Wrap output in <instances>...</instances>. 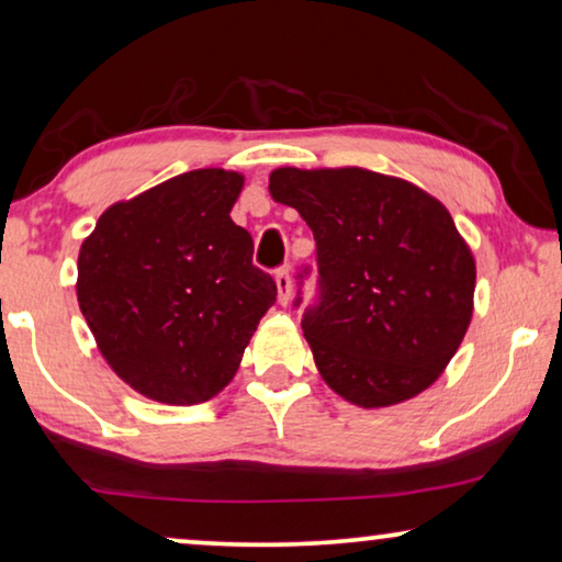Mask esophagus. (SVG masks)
I'll return each mask as SVG.
<instances>
[{"label":"esophagus","mask_w":562,"mask_h":562,"mask_svg":"<svg viewBox=\"0 0 562 562\" xmlns=\"http://www.w3.org/2000/svg\"><path fill=\"white\" fill-rule=\"evenodd\" d=\"M273 279H276V286H279V301H281V304H289V299H291V276H289V266L276 268Z\"/></svg>","instance_id":"esophagus-1"}]
</instances>
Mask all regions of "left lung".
<instances>
[{
    "instance_id": "left-lung-1",
    "label": "left lung",
    "mask_w": 562,
    "mask_h": 562,
    "mask_svg": "<svg viewBox=\"0 0 562 562\" xmlns=\"http://www.w3.org/2000/svg\"><path fill=\"white\" fill-rule=\"evenodd\" d=\"M316 243V291L301 329L327 385L362 408L418 395L471 322L476 268L449 210L416 184L360 167L271 172ZM314 268L296 273L294 308Z\"/></svg>"
}]
</instances>
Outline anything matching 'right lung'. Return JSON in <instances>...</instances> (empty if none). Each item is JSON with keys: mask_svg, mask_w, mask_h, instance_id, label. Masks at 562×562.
Listing matches in <instances>:
<instances>
[{"mask_svg": "<svg viewBox=\"0 0 562 562\" xmlns=\"http://www.w3.org/2000/svg\"><path fill=\"white\" fill-rule=\"evenodd\" d=\"M243 177L194 169L105 210L78 256V304L113 372L151 401L205 403L276 304L231 221Z\"/></svg>", "mask_w": 562, "mask_h": 562, "instance_id": "1", "label": "right lung"}]
</instances>
